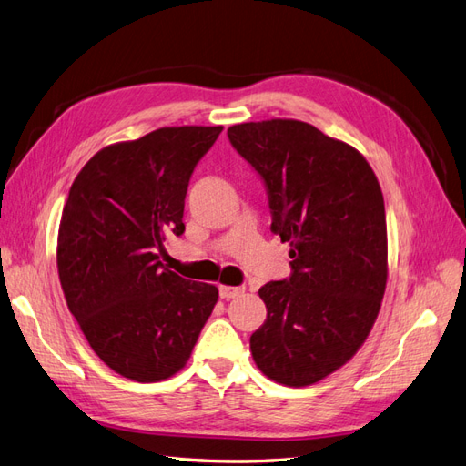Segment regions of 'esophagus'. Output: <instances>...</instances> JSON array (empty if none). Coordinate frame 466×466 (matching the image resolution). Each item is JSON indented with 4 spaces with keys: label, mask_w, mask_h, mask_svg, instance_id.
<instances>
[{
    "label": "esophagus",
    "mask_w": 466,
    "mask_h": 466,
    "mask_svg": "<svg viewBox=\"0 0 466 466\" xmlns=\"http://www.w3.org/2000/svg\"><path fill=\"white\" fill-rule=\"evenodd\" d=\"M243 293V288H235V286H221L219 288V295H221V299H233V298H237V295H241Z\"/></svg>",
    "instance_id": "esophagus-1"
}]
</instances>
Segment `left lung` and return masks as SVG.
<instances>
[{"label":"left lung","instance_id":"8db88e82","mask_svg":"<svg viewBox=\"0 0 466 466\" xmlns=\"http://www.w3.org/2000/svg\"><path fill=\"white\" fill-rule=\"evenodd\" d=\"M228 136L264 178L272 231L291 247L289 279L258 289L266 320L250 336L252 360L279 385H315L377 320L389 276L383 192L356 147L307 122H245Z\"/></svg>","mask_w":466,"mask_h":466}]
</instances>
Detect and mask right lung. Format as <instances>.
I'll return each mask as SVG.
<instances>
[{
    "instance_id": "obj_1",
    "label": "right lung",
    "mask_w": 466,
    "mask_h": 466,
    "mask_svg": "<svg viewBox=\"0 0 466 466\" xmlns=\"http://www.w3.org/2000/svg\"><path fill=\"white\" fill-rule=\"evenodd\" d=\"M223 126H168L96 151L69 188L56 262L67 309L112 371L157 383L185 368L218 303L214 284L163 266L185 233L188 180Z\"/></svg>"
}]
</instances>
